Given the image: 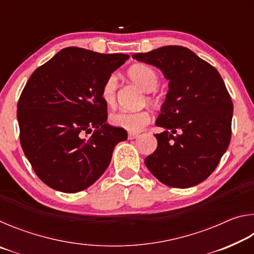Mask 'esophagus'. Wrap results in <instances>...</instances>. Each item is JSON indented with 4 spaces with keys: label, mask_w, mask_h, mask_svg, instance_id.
Here are the masks:
<instances>
[{
    "label": "esophagus",
    "mask_w": 254,
    "mask_h": 254,
    "mask_svg": "<svg viewBox=\"0 0 254 254\" xmlns=\"http://www.w3.org/2000/svg\"><path fill=\"white\" fill-rule=\"evenodd\" d=\"M128 139H130V140H133V139H135V137H137V136H139V133H132V132H130V133H128Z\"/></svg>",
    "instance_id": "34e87169"
}]
</instances>
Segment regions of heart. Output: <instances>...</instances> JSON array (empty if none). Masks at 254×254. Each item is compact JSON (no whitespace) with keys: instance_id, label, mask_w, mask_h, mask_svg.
<instances>
[{"instance_id":"heart-1","label":"heart","mask_w":254,"mask_h":254,"mask_svg":"<svg viewBox=\"0 0 254 254\" xmlns=\"http://www.w3.org/2000/svg\"><path fill=\"white\" fill-rule=\"evenodd\" d=\"M127 76L144 92H152L159 84L158 72L151 66L145 64H135L127 70ZM118 79L115 75L107 77L101 89V96L106 105H114L117 98ZM150 101H154V97L150 96ZM150 122V114L147 111H120L111 115V123L114 127L124 128L128 132H139Z\"/></svg>"}]
</instances>
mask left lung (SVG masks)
Returning a JSON list of instances; mask_svg holds the SVG:
<instances>
[{
    "label": "left lung",
    "instance_id": "left-lung-1",
    "mask_svg": "<svg viewBox=\"0 0 254 254\" xmlns=\"http://www.w3.org/2000/svg\"><path fill=\"white\" fill-rule=\"evenodd\" d=\"M169 80L156 126L158 147L144 163L159 182L192 187L216 168L231 141L233 103L215 68L185 47L165 46L132 56Z\"/></svg>",
    "mask_w": 254,
    "mask_h": 254
}]
</instances>
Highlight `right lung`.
I'll return each mask as SVG.
<instances>
[{"instance_id": "right-lung-1", "label": "right lung", "mask_w": 254, "mask_h": 254, "mask_svg": "<svg viewBox=\"0 0 254 254\" xmlns=\"http://www.w3.org/2000/svg\"><path fill=\"white\" fill-rule=\"evenodd\" d=\"M128 55L69 47L33 71L18 103L20 142L34 173L56 190L77 192L109 167L124 128L106 123L101 89ZM94 128L93 134L87 138Z\"/></svg>"}]
</instances>
